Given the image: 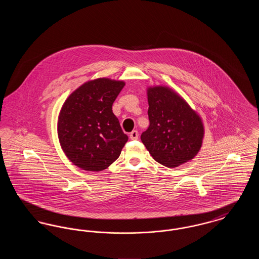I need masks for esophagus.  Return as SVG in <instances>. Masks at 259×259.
<instances>
[{
  "label": "esophagus",
  "instance_id": "esophagus-1",
  "mask_svg": "<svg viewBox=\"0 0 259 259\" xmlns=\"http://www.w3.org/2000/svg\"><path fill=\"white\" fill-rule=\"evenodd\" d=\"M138 138H139V133H138V131H132L131 133H130V139L131 140H138Z\"/></svg>",
  "mask_w": 259,
  "mask_h": 259
}]
</instances>
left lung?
Instances as JSON below:
<instances>
[{
    "instance_id": "left-lung-1",
    "label": "left lung",
    "mask_w": 259,
    "mask_h": 259,
    "mask_svg": "<svg viewBox=\"0 0 259 259\" xmlns=\"http://www.w3.org/2000/svg\"><path fill=\"white\" fill-rule=\"evenodd\" d=\"M148 100L149 126L141 140L153 159L169 168L191 160L204 137L199 115L168 87H149Z\"/></svg>"
}]
</instances>
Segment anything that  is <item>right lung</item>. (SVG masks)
<instances>
[{"mask_svg": "<svg viewBox=\"0 0 259 259\" xmlns=\"http://www.w3.org/2000/svg\"><path fill=\"white\" fill-rule=\"evenodd\" d=\"M125 83L110 78L85 82L62 107L58 137L67 157L87 171H103L116 160L128 141L112 104Z\"/></svg>", "mask_w": 259, "mask_h": 259, "instance_id": "add662e5", "label": "right lung"}]
</instances>
